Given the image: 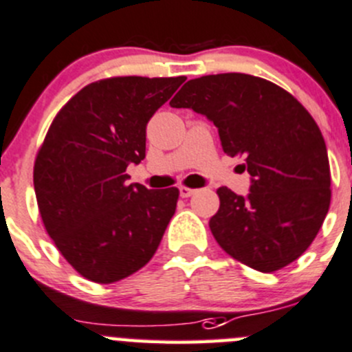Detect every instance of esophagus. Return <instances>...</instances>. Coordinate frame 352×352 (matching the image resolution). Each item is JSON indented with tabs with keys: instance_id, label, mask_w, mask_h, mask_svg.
<instances>
[{
	"instance_id": "obj_1",
	"label": "esophagus",
	"mask_w": 352,
	"mask_h": 352,
	"mask_svg": "<svg viewBox=\"0 0 352 352\" xmlns=\"http://www.w3.org/2000/svg\"><path fill=\"white\" fill-rule=\"evenodd\" d=\"M179 190H180V196L182 197H190L197 192V189H192V187H187V186H180Z\"/></svg>"
}]
</instances>
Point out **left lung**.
<instances>
[{
  "mask_svg": "<svg viewBox=\"0 0 352 352\" xmlns=\"http://www.w3.org/2000/svg\"><path fill=\"white\" fill-rule=\"evenodd\" d=\"M170 104L210 118L223 151L242 156L252 177L245 197L217 190L210 228L220 248L263 274L296 261L315 241L332 196L327 146L309 111L280 85L248 74L192 78Z\"/></svg>",
  "mask_w": 352,
  "mask_h": 352,
  "instance_id": "8db88e82",
  "label": "left lung"
}]
</instances>
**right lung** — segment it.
<instances>
[{
  "instance_id": "right-lung-1",
  "label": "right lung",
  "mask_w": 352,
  "mask_h": 352,
  "mask_svg": "<svg viewBox=\"0 0 352 352\" xmlns=\"http://www.w3.org/2000/svg\"><path fill=\"white\" fill-rule=\"evenodd\" d=\"M186 77H110L85 85L51 122L34 162L47 235L78 275L113 284L153 258L179 189L129 184L146 156V125Z\"/></svg>"
}]
</instances>
